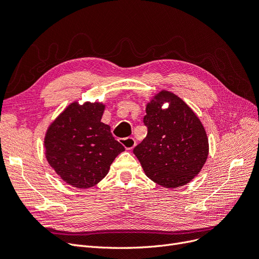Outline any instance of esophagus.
Wrapping results in <instances>:
<instances>
[{"label":"esophagus","instance_id":"obj_1","mask_svg":"<svg viewBox=\"0 0 259 259\" xmlns=\"http://www.w3.org/2000/svg\"><path fill=\"white\" fill-rule=\"evenodd\" d=\"M120 143L125 147V149H127V150H132V149L136 146L135 139L133 138V137L121 138V139H120Z\"/></svg>","mask_w":259,"mask_h":259}]
</instances>
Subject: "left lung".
<instances>
[{
	"mask_svg": "<svg viewBox=\"0 0 259 259\" xmlns=\"http://www.w3.org/2000/svg\"><path fill=\"white\" fill-rule=\"evenodd\" d=\"M146 113L148 134L133 151L145 174L170 189L190 183L208 155V138L200 119L182 98L165 90L149 101Z\"/></svg>",
	"mask_w": 259,
	"mask_h": 259,
	"instance_id": "left-lung-1",
	"label": "left lung"
}]
</instances>
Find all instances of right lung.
<instances>
[{"instance_id": "right-lung-1", "label": "right lung", "mask_w": 259, "mask_h": 259, "mask_svg": "<svg viewBox=\"0 0 259 259\" xmlns=\"http://www.w3.org/2000/svg\"><path fill=\"white\" fill-rule=\"evenodd\" d=\"M105 107L98 101H73L46 131V160L64 182L79 189L97 185L125 150L101 122Z\"/></svg>"}]
</instances>
